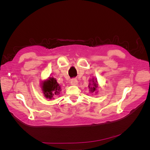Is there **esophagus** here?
Masks as SVG:
<instances>
[{"mask_svg":"<svg viewBox=\"0 0 150 150\" xmlns=\"http://www.w3.org/2000/svg\"><path fill=\"white\" fill-rule=\"evenodd\" d=\"M78 84V81L76 79H72L71 81V84L73 86H76Z\"/></svg>","mask_w":150,"mask_h":150,"instance_id":"esophagus-1","label":"esophagus"}]
</instances>
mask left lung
Segmentation results:
<instances>
[{"mask_svg": "<svg viewBox=\"0 0 150 150\" xmlns=\"http://www.w3.org/2000/svg\"><path fill=\"white\" fill-rule=\"evenodd\" d=\"M89 81H91V83H89L88 86L91 93H95L97 94L98 92L97 91V89L98 88V82L97 81V79L93 78V79L89 80Z\"/></svg>", "mask_w": 150, "mask_h": 150, "instance_id": "8db88e82", "label": "left lung"}]
</instances>
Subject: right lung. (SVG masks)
Instances as JSON below:
<instances>
[{
	"mask_svg": "<svg viewBox=\"0 0 150 150\" xmlns=\"http://www.w3.org/2000/svg\"><path fill=\"white\" fill-rule=\"evenodd\" d=\"M40 86L44 96L47 99H54V96L59 94L61 91V86L53 77H49L47 79L41 81Z\"/></svg>",
	"mask_w": 150,
	"mask_h": 150,
	"instance_id": "right-lung-1",
	"label": "right lung"
}]
</instances>
